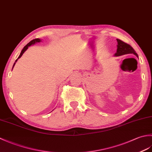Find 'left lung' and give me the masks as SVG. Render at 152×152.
Returning a JSON list of instances; mask_svg holds the SVG:
<instances>
[{
  "label": "left lung",
  "mask_w": 152,
  "mask_h": 152,
  "mask_svg": "<svg viewBox=\"0 0 152 152\" xmlns=\"http://www.w3.org/2000/svg\"><path fill=\"white\" fill-rule=\"evenodd\" d=\"M118 42V48L117 51L115 53V56H120L125 54H133L134 56L138 57V55L136 51L132 48L129 44L124 42L122 40L117 39Z\"/></svg>",
  "instance_id": "8db88e82"
}]
</instances>
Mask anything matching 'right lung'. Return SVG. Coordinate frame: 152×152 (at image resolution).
<instances>
[{"instance_id": "right-lung-1", "label": "right lung", "mask_w": 152, "mask_h": 152, "mask_svg": "<svg viewBox=\"0 0 152 152\" xmlns=\"http://www.w3.org/2000/svg\"><path fill=\"white\" fill-rule=\"evenodd\" d=\"M40 41H41V40L39 39V38H36V39H34V40H31V42H28V44L26 45V46H25L23 48V49L22 50V51H21V52L20 55H19V56L18 57V59H16L15 62H16V61H18V59H19V58H20V57L22 56V55L23 54V53L25 52V51L27 50V48H28V46H30L31 45H32V44H35V43H36V42H40ZM15 64V63L14 64V66H13V67L14 66Z\"/></svg>"}]
</instances>
